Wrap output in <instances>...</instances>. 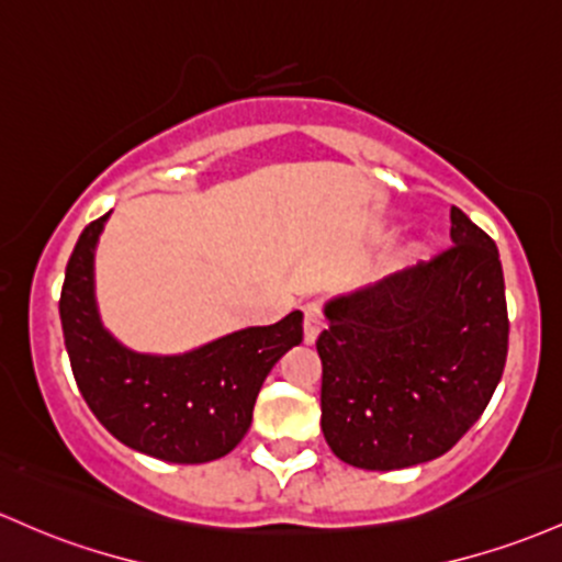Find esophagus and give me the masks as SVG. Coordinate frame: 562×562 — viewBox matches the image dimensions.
<instances>
[{
    "label": "esophagus",
    "instance_id": "34e87169",
    "mask_svg": "<svg viewBox=\"0 0 562 562\" xmlns=\"http://www.w3.org/2000/svg\"><path fill=\"white\" fill-rule=\"evenodd\" d=\"M323 328H325V317H323V310H319V304H306L304 306V341L306 344L317 341L319 330Z\"/></svg>",
    "mask_w": 562,
    "mask_h": 562
}]
</instances>
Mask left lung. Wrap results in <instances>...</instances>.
I'll use <instances>...</instances> for the list:
<instances>
[{
	"mask_svg": "<svg viewBox=\"0 0 562 562\" xmlns=\"http://www.w3.org/2000/svg\"><path fill=\"white\" fill-rule=\"evenodd\" d=\"M448 250L325 304L323 435L344 464L392 472L448 453L507 362L496 243L451 207Z\"/></svg>",
	"mask_w": 562,
	"mask_h": 562,
	"instance_id": "obj_1",
	"label": "left lung"
}]
</instances>
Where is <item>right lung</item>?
<instances>
[{"instance_id": "right-lung-1", "label": "right lung", "mask_w": 562, "mask_h": 562, "mask_svg": "<svg viewBox=\"0 0 562 562\" xmlns=\"http://www.w3.org/2000/svg\"><path fill=\"white\" fill-rule=\"evenodd\" d=\"M109 215L79 234L64 291L60 325L71 371L88 408L133 451L205 464L237 448L274 362L304 338L299 310L263 328H243L181 355L135 351L103 325L95 301V248Z\"/></svg>"}]
</instances>
